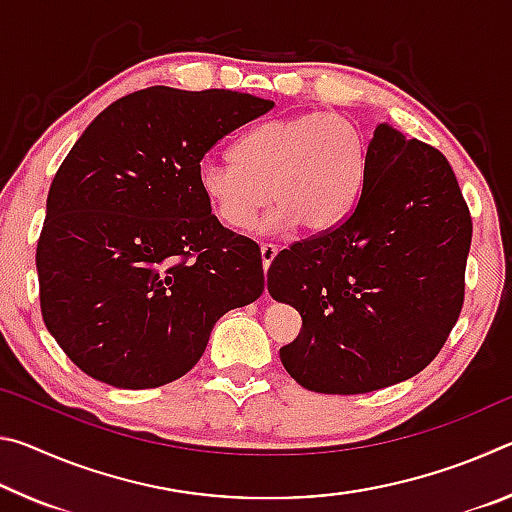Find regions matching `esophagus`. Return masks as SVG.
<instances>
[{
	"instance_id": "obj_1",
	"label": "esophagus",
	"mask_w": 512,
	"mask_h": 512,
	"mask_svg": "<svg viewBox=\"0 0 512 512\" xmlns=\"http://www.w3.org/2000/svg\"><path fill=\"white\" fill-rule=\"evenodd\" d=\"M259 253H262V266H264V271H268V266H271V262H273L275 255H277V246H273V244H262V246H259Z\"/></svg>"
}]
</instances>
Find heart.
Here are the masks:
<instances>
[{"label": "heart", "mask_w": 512, "mask_h": 512, "mask_svg": "<svg viewBox=\"0 0 512 512\" xmlns=\"http://www.w3.org/2000/svg\"><path fill=\"white\" fill-rule=\"evenodd\" d=\"M368 144L350 117L305 112L257 124L235 155H205L196 183L216 219L244 230L268 201L266 230L320 232L343 219L357 201Z\"/></svg>", "instance_id": "heart-1"}]
</instances>
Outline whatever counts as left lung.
Segmentation results:
<instances>
[{
	"label": "left lung",
	"instance_id": "obj_1",
	"mask_svg": "<svg viewBox=\"0 0 512 512\" xmlns=\"http://www.w3.org/2000/svg\"><path fill=\"white\" fill-rule=\"evenodd\" d=\"M470 241L472 216L445 155L379 124L352 210L268 268V293L302 318L282 366L327 395L418 375L461 314Z\"/></svg>",
	"mask_w": 512,
	"mask_h": 512
}]
</instances>
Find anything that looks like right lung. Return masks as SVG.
<instances>
[{"mask_svg":"<svg viewBox=\"0 0 512 512\" xmlns=\"http://www.w3.org/2000/svg\"><path fill=\"white\" fill-rule=\"evenodd\" d=\"M273 106L155 85L110 103L67 153L36 266L45 325L85 375L131 391L176 381L225 311L262 296L259 246L219 223L196 167Z\"/></svg>","mask_w":512,"mask_h":512,"instance_id":"right-lung-1","label":"right lung"}]
</instances>
